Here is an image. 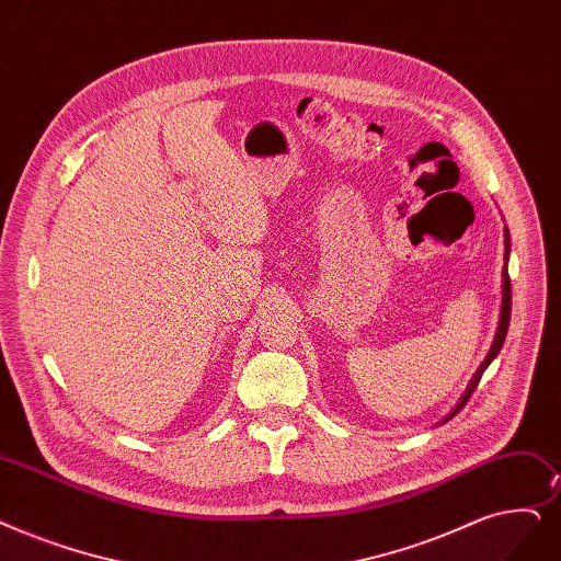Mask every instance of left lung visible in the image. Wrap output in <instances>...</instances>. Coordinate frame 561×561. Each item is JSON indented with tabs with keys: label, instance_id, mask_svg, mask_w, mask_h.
I'll list each match as a JSON object with an SVG mask.
<instances>
[{
	"label": "left lung",
	"instance_id": "8db88e82",
	"mask_svg": "<svg viewBox=\"0 0 561 561\" xmlns=\"http://www.w3.org/2000/svg\"><path fill=\"white\" fill-rule=\"evenodd\" d=\"M504 245H506L504 259L508 261V248H511V242H508V231H506ZM508 321H511V279H508V273H506V267H504V273H502V309H500V323H497V332H495V339H493V346H491L489 355H485V359L479 364V369L474 371L472 380L468 382L466 392L460 394L458 403L451 408V412H449V415L443 420V424H445V422H449L451 417H456V415H458V410H462V405H466V403L470 401V397H472V392L477 389V385H479V380H481L483 371L489 369V364H491V362L497 357V353L502 351V344H504V339H506V330H508Z\"/></svg>",
	"mask_w": 561,
	"mask_h": 561
}]
</instances>
